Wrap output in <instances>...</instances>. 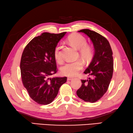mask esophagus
I'll return each instance as SVG.
<instances>
[{
	"label": "esophagus",
	"instance_id": "esophagus-1",
	"mask_svg": "<svg viewBox=\"0 0 133 133\" xmlns=\"http://www.w3.org/2000/svg\"><path fill=\"white\" fill-rule=\"evenodd\" d=\"M73 79H74V78H73L72 77H68V78H67V80H68V81H70V80H72Z\"/></svg>",
	"mask_w": 133,
	"mask_h": 133
}]
</instances>
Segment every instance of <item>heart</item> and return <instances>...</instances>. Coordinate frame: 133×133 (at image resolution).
Segmentation results:
<instances>
[{"mask_svg":"<svg viewBox=\"0 0 133 133\" xmlns=\"http://www.w3.org/2000/svg\"><path fill=\"white\" fill-rule=\"evenodd\" d=\"M69 42L73 46L80 50V55L81 57L88 60L92 56V49L89 45H87V42L84 37L78 33L71 34L68 38ZM60 47L57 45L54 50V56L58 62L61 61V57L60 55ZM83 67V63L82 61L77 60L74 62H68L65 64L61 67V74L64 76L68 77H73L77 75L78 72Z\"/></svg>","mask_w":133,"mask_h":133,"instance_id":"b5f03b06","label":"heart"}]
</instances>
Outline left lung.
Wrapping results in <instances>:
<instances>
[{
  "mask_svg": "<svg viewBox=\"0 0 133 133\" xmlns=\"http://www.w3.org/2000/svg\"><path fill=\"white\" fill-rule=\"evenodd\" d=\"M82 32L87 36L95 49L94 57L85 71L89 77L82 80V84L76 94L85 102L94 103L106 92L113 74L112 51L109 42L105 37L89 29H82Z\"/></svg>",
  "mask_w": 133,
  "mask_h": 133,
  "instance_id": "obj_1",
  "label": "left lung"
}]
</instances>
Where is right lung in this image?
Here are the masks:
<instances>
[{"label": "right lung", "mask_w": 133, "mask_h": 133, "mask_svg": "<svg viewBox=\"0 0 133 133\" xmlns=\"http://www.w3.org/2000/svg\"><path fill=\"white\" fill-rule=\"evenodd\" d=\"M66 32H44L24 49L20 64L22 80L30 97L39 104L52 102L60 87L66 82V77H50L57 70L55 48Z\"/></svg>", "instance_id": "1"}]
</instances>
